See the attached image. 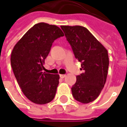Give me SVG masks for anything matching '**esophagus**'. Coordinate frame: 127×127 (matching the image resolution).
<instances>
[{
	"instance_id": "34e87169",
	"label": "esophagus",
	"mask_w": 127,
	"mask_h": 127,
	"mask_svg": "<svg viewBox=\"0 0 127 127\" xmlns=\"http://www.w3.org/2000/svg\"><path fill=\"white\" fill-rule=\"evenodd\" d=\"M60 77L61 78H64L65 77V75L64 74H60Z\"/></svg>"
}]
</instances>
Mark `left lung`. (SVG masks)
I'll use <instances>...</instances> for the list:
<instances>
[{
  "label": "left lung",
  "instance_id": "left-lung-1",
  "mask_svg": "<svg viewBox=\"0 0 127 127\" xmlns=\"http://www.w3.org/2000/svg\"><path fill=\"white\" fill-rule=\"evenodd\" d=\"M75 58L81 63L84 72L76 76L71 88L75 99L83 103L95 100L106 81L109 65L106 49L85 27L61 26Z\"/></svg>",
  "mask_w": 127,
  "mask_h": 127
}]
</instances>
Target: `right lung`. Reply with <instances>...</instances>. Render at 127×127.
<instances>
[{"label":"right lung","mask_w":127,"mask_h":127,"mask_svg":"<svg viewBox=\"0 0 127 127\" xmlns=\"http://www.w3.org/2000/svg\"><path fill=\"white\" fill-rule=\"evenodd\" d=\"M63 36L57 26L39 23L28 30L13 49L10 60L14 74L24 95L33 103H48L56 95L59 75L42 70L53 42Z\"/></svg>","instance_id":"add662e5"}]
</instances>
